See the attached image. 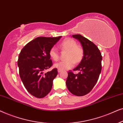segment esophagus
Returning <instances> with one entry per match:
<instances>
[{
	"label": "esophagus",
	"instance_id": "34e87169",
	"mask_svg": "<svg viewBox=\"0 0 123 123\" xmlns=\"http://www.w3.org/2000/svg\"><path fill=\"white\" fill-rule=\"evenodd\" d=\"M61 71H61V70H60V69H58V72L59 73H61Z\"/></svg>",
	"mask_w": 123,
	"mask_h": 123
}]
</instances>
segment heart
Segmentation results:
<instances>
[{
  "label": "heart",
  "instance_id": "1",
  "mask_svg": "<svg viewBox=\"0 0 123 123\" xmlns=\"http://www.w3.org/2000/svg\"><path fill=\"white\" fill-rule=\"evenodd\" d=\"M60 47L62 50L68 51L66 54V60L55 63V67L61 70H65L73 68L75 62H79L83 58L84 50L81 46L77 45L76 42L73 39H65L60 44ZM49 55L52 60L57 61L59 58V54L57 48L53 47L50 48Z\"/></svg>",
  "mask_w": 123,
  "mask_h": 123
}]
</instances>
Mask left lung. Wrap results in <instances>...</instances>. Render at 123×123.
<instances>
[{"instance_id": "left-lung-1", "label": "left lung", "mask_w": 123, "mask_h": 123, "mask_svg": "<svg viewBox=\"0 0 123 123\" xmlns=\"http://www.w3.org/2000/svg\"><path fill=\"white\" fill-rule=\"evenodd\" d=\"M78 39L82 45L84 55L80 63L74 71H79L75 74L68 73L66 84L72 94L77 96H83L92 91L96 83L102 69V55L96 45L80 34L72 36Z\"/></svg>"}]
</instances>
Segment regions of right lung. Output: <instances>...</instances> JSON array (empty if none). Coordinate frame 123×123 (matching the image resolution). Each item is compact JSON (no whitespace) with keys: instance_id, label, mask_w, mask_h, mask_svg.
Instances as JSON below:
<instances>
[{"instance_id":"1","label":"right lung","mask_w":123,"mask_h":123,"mask_svg":"<svg viewBox=\"0 0 123 123\" xmlns=\"http://www.w3.org/2000/svg\"><path fill=\"white\" fill-rule=\"evenodd\" d=\"M61 38L38 37L27 43L19 53L17 64L19 74L25 87L37 98L46 96L53 86V80L58 74L57 68L44 74L52 66L49 55L52 48Z\"/></svg>"}]
</instances>
